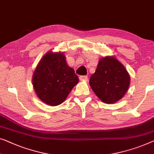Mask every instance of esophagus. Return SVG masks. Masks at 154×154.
<instances>
[{
	"label": "esophagus",
	"mask_w": 154,
	"mask_h": 154,
	"mask_svg": "<svg viewBox=\"0 0 154 154\" xmlns=\"http://www.w3.org/2000/svg\"><path fill=\"white\" fill-rule=\"evenodd\" d=\"M79 79H80V80H84V81H88V76H87V75H80Z\"/></svg>",
	"instance_id": "esophagus-1"
}]
</instances>
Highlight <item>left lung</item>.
<instances>
[{
  "label": "left lung",
  "instance_id": "8db88e82",
  "mask_svg": "<svg viewBox=\"0 0 154 154\" xmlns=\"http://www.w3.org/2000/svg\"><path fill=\"white\" fill-rule=\"evenodd\" d=\"M130 84V76L121 62L113 57L99 62L90 85L96 95L106 103H113L124 97Z\"/></svg>",
  "mask_w": 154,
  "mask_h": 154
}]
</instances>
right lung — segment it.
Here are the masks:
<instances>
[{"label": "right lung", "mask_w": 154, "mask_h": 154, "mask_svg": "<svg viewBox=\"0 0 154 154\" xmlns=\"http://www.w3.org/2000/svg\"><path fill=\"white\" fill-rule=\"evenodd\" d=\"M78 82L79 77L66 64L63 53L52 52L46 53L41 60L32 78L37 97L53 106L63 103Z\"/></svg>", "instance_id": "obj_1"}]
</instances>
